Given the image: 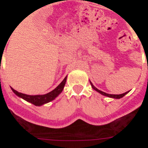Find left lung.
Listing matches in <instances>:
<instances>
[{
	"mask_svg": "<svg viewBox=\"0 0 148 148\" xmlns=\"http://www.w3.org/2000/svg\"><path fill=\"white\" fill-rule=\"evenodd\" d=\"M90 84H91V87H92V88L94 89V90H95L96 91H97L98 93L101 94L102 95H104V96H107V97H112V98H115V99L121 98V97H124V95H127V94L129 92V91H127V92H125V93H124V94H121V95H110V94H107V93L103 92V91H101V90H98L97 88H96L95 86L93 85V84L91 83V82H90Z\"/></svg>",
	"mask_w": 148,
	"mask_h": 148,
	"instance_id": "8db88e82",
	"label": "left lung"
}]
</instances>
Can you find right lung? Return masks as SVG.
Masks as SVG:
<instances>
[{"instance_id":"add662e5","label":"right lung","mask_w":148,"mask_h":148,"mask_svg":"<svg viewBox=\"0 0 148 148\" xmlns=\"http://www.w3.org/2000/svg\"><path fill=\"white\" fill-rule=\"evenodd\" d=\"M66 81H67V77H65L64 79L62 81V82L54 90H53L51 92L47 93L46 95H27L18 92V91H17L14 89H13L12 88H11V90H13V92L17 96L21 97V98L27 101V102H30V103H33V104L36 106H41L43 104H45V103H47L50 102V101L54 100L58 95H60V93L62 92L64 87L65 84H66Z\"/></svg>"}]
</instances>
